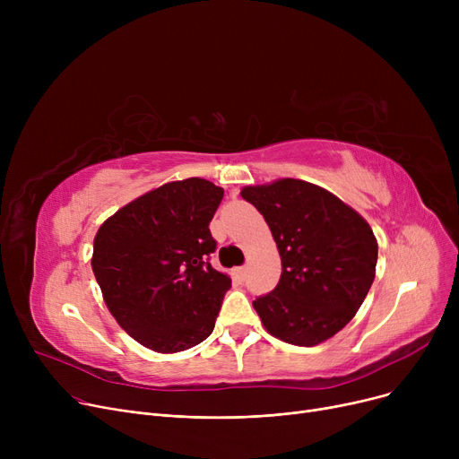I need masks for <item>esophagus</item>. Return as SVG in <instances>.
<instances>
[{
	"label": "esophagus",
	"mask_w": 459,
	"mask_h": 459,
	"mask_svg": "<svg viewBox=\"0 0 459 459\" xmlns=\"http://www.w3.org/2000/svg\"><path fill=\"white\" fill-rule=\"evenodd\" d=\"M234 275H236L239 281H244V279H246V275H247V268H246V266L234 268Z\"/></svg>",
	"instance_id": "34e87169"
}]
</instances>
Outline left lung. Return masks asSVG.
<instances>
[{
    "label": "left lung",
    "instance_id": "obj_1",
    "mask_svg": "<svg viewBox=\"0 0 459 459\" xmlns=\"http://www.w3.org/2000/svg\"><path fill=\"white\" fill-rule=\"evenodd\" d=\"M242 197L264 215L282 264L279 284L253 301L264 327L294 346L331 339L374 282L370 225L327 189L296 178L247 186Z\"/></svg>",
    "mask_w": 459,
    "mask_h": 459
}]
</instances>
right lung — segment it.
<instances>
[{
	"label": "right lung",
	"mask_w": 459,
	"mask_h": 459,
	"mask_svg": "<svg viewBox=\"0 0 459 459\" xmlns=\"http://www.w3.org/2000/svg\"><path fill=\"white\" fill-rule=\"evenodd\" d=\"M223 187L204 178L163 184L99 229L92 272L104 301L132 339L158 353L212 334L230 277L212 268L210 221Z\"/></svg>",
	"instance_id": "add662e5"
}]
</instances>
